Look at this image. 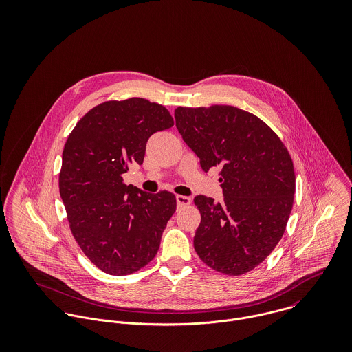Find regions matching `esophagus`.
Returning a JSON list of instances; mask_svg holds the SVG:
<instances>
[{
    "mask_svg": "<svg viewBox=\"0 0 352 352\" xmlns=\"http://www.w3.org/2000/svg\"><path fill=\"white\" fill-rule=\"evenodd\" d=\"M176 201H177V207H186L191 204V198L188 197H183V195H177L176 197Z\"/></svg>",
    "mask_w": 352,
    "mask_h": 352,
    "instance_id": "1",
    "label": "esophagus"
}]
</instances>
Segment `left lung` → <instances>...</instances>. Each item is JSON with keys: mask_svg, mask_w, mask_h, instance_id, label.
Here are the masks:
<instances>
[{"mask_svg": "<svg viewBox=\"0 0 352 352\" xmlns=\"http://www.w3.org/2000/svg\"><path fill=\"white\" fill-rule=\"evenodd\" d=\"M175 119L201 169L219 168L225 197L222 203L195 197L201 212L195 251L218 272L247 274L286 230L296 192L292 155L267 123L237 107H177Z\"/></svg>", "mask_w": 352, "mask_h": 352, "instance_id": "obj_1", "label": "left lung"}]
</instances>
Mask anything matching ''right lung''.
<instances>
[{
    "instance_id": "add662e5",
    "label": "right lung",
    "mask_w": 352,
    "mask_h": 352,
    "mask_svg": "<svg viewBox=\"0 0 352 352\" xmlns=\"http://www.w3.org/2000/svg\"><path fill=\"white\" fill-rule=\"evenodd\" d=\"M172 126L164 105L130 98L94 107L67 137L59 194L74 240L105 274H134L157 254L176 197L127 186L123 173L144 162L151 134Z\"/></svg>"
}]
</instances>
